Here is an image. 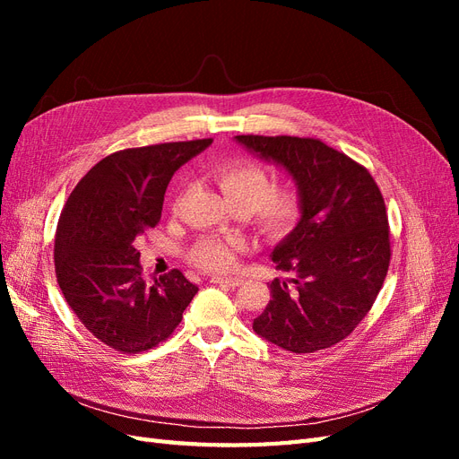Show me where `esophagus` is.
<instances>
[{
  "label": "esophagus",
  "instance_id": "obj_1",
  "mask_svg": "<svg viewBox=\"0 0 459 459\" xmlns=\"http://www.w3.org/2000/svg\"><path fill=\"white\" fill-rule=\"evenodd\" d=\"M211 283H216V285H226V287L235 289V287H239V285H241V280H238V277H218V275H214V277H211Z\"/></svg>",
  "mask_w": 459,
  "mask_h": 459
}]
</instances>
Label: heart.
I'll use <instances>...</instances> for the list:
<instances>
[{"label": "heart", "instance_id": "1", "mask_svg": "<svg viewBox=\"0 0 459 459\" xmlns=\"http://www.w3.org/2000/svg\"><path fill=\"white\" fill-rule=\"evenodd\" d=\"M228 203L245 214L264 239L280 241L293 231L302 216L304 199L293 184L273 186L272 174L253 160H231L214 174ZM245 243L241 238L204 235L189 248L187 258L203 272L226 273L238 268Z\"/></svg>", "mask_w": 459, "mask_h": 459}]
</instances>
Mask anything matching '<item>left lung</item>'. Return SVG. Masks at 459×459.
Here are the masks:
<instances>
[{
  "label": "left lung",
  "instance_id": "obj_1",
  "mask_svg": "<svg viewBox=\"0 0 459 459\" xmlns=\"http://www.w3.org/2000/svg\"><path fill=\"white\" fill-rule=\"evenodd\" d=\"M293 174L304 199L299 226L275 247V268L293 285L270 283L253 324L260 337L295 354L341 342L368 316L391 264V230L379 186L364 164L316 137L235 135Z\"/></svg>",
  "mask_w": 459,
  "mask_h": 459
}]
</instances>
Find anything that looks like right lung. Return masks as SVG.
<instances>
[{
    "instance_id": "add662e5",
    "label": "right lung",
    "mask_w": 459,
    "mask_h": 459,
    "mask_svg": "<svg viewBox=\"0 0 459 459\" xmlns=\"http://www.w3.org/2000/svg\"><path fill=\"white\" fill-rule=\"evenodd\" d=\"M211 137L132 147L97 162L66 199L55 231V273L91 335L122 354L169 339L199 287L172 270L145 281L135 238L160 221L174 172Z\"/></svg>"
}]
</instances>
